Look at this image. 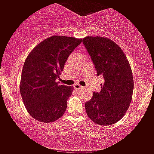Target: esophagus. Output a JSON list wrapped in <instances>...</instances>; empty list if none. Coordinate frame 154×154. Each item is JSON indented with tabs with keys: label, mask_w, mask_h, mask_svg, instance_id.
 Instances as JSON below:
<instances>
[{
	"label": "esophagus",
	"mask_w": 154,
	"mask_h": 154,
	"mask_svg": "<svg viewBox=\"0 0 154 154\" xmlns=\"http://www.w3.org/2000/svg\"><path fill=\"white\" fill-rule=\"evenodd\" d=\"M74 88L76 90H80V89L83 88V87H82V86H80V85H79V84H74Z\"/></svg>",
	"instance_id": "obj_1"
}]
</instances>
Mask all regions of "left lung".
<instances>
[{
    "instance_id": "8db88e82",
    "label": "left lung",
    "mask_w": 154,
    "mask_h": 154,
    "mask_svg": "<svg viewBox=\"0 0 154 154\" xmlns=\"http://www.w3.org/2000/svg\"><path fill=\"white\" fill-rule=\"evenodd\" d=\"M83 43L104 84L101 91L94 92L85 103L88 117L100 125H110L119 122L130 106L134 90L132 71L125 54L109 38L87 36Z\"/></svg>"
}]
</instances>
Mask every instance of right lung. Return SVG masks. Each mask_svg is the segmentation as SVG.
I'll use <instances>...</instances> for the list:
<instances>
[{
	"instance_id": "add662e5",
	"label": "right lung",
	"mask_w": 154,
	"mask_h": 154,
	"mask_svg": "<svg viewBox=\"0 0 154 154\" xmlns=\"http://www.w3.org/2000/svg\"><path fill=\"white\" fill-rule=\"evenodd\" d=\"M81 42V38L53 35L40 42L27 56L20 90L24 106L36 120L53 122L65 112L74 88L59 85L56 80L67 57Z\"/></svg>"
}]
</instances>
